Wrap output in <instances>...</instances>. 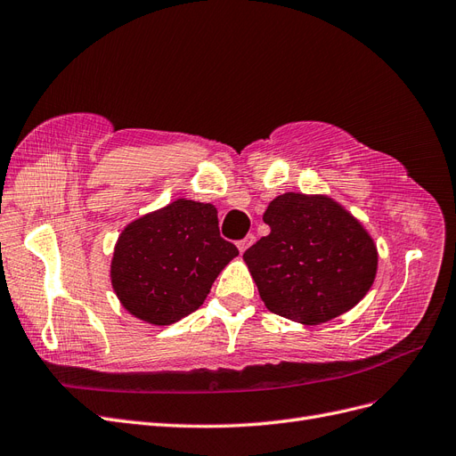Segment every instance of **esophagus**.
I'll return each instance as SVG.
<instances>
[{
  "label": "esophagus",
  "instance_id": "1",
  "mask_svg": "<svg viewBox=\"0 0 456 456\" xmlns=\"http://www.w3.org/2000/svg\"><path fill=\"white\" fill-rule=\"evenodd\" d=\"M255 243V235L253 233H248L247 238H243L241 241H238V248H240V253H245V250Z\"/></svg>",
  "mask_w": 456,
  "mask_h": 456
}]
</instances>
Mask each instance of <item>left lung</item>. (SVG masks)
Masks as SVG:
<instances>
[{"label":"left lung","mask_w":456,"mask_h":456,"mask_svg":"<svg viewBox=\"0 0 456 456\" xmlns=\"http://www.w3.org/2000/svg\"><path fill=\"white\" fill-rule=\"evenodd\" d=\"M264 223L270 233L248 247L243 260L275 315L321 324L354 307L373 285L378 248L332 198L281 194Z\"/></svg>","instance_id":"1"}]
</instances>
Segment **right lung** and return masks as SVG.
<instances>
[{
    "mask_svg": "<svg viewBox=\"0 0 456 456\" xmlns=\"http://www.w3.org/2000/svg\"><path fill=\"white\" fill-rule=\"evenodd\" d=\"M238 255V247L221 238L211 203L177 200L124 228L111 282L134 317L166 326L196 311Z\"/></svg>",
    "mask_w": 456,
    "mask_h": 456,
    "instance_id": "1",
    "label": "right lung"
}]
</instances>
